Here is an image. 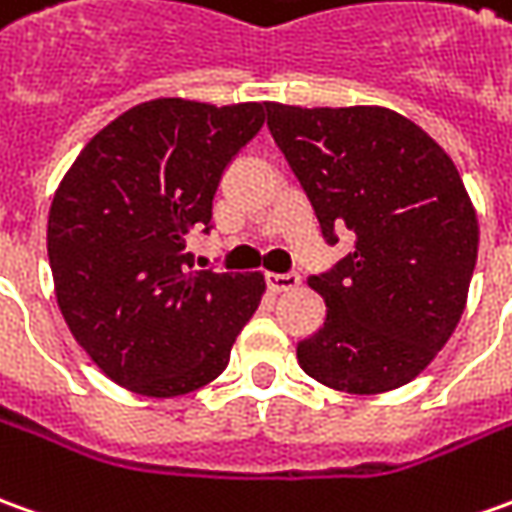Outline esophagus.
<instances>
[{
	"label": "esophagus",
	"mask_w": 512,
	"mask_h": 512,
	"mask_svg": "<svg viewBox=\"0 0 512 512\" xmlns=\"http://www.w3.org/2000/svg\"><path fill=\"white\" fill-rule=\"evenodd\" d=\"M268 288L274 293H285V291H296L299 288V274H266Z\"/></svg>",
	"instance_id": "34e87169"
}]
</instances>
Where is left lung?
Segmentation results:
<instances>
[{
	"label": "left lung",
	"instance_id": "8db88e82",
	"mask_svg": "<svg viewBox=\"0 0 512 512\" xmlns=\"http://www.w3.org/2000/svg\"><path fill=\"white\" fill-rule=\"evenodd\" d=\"M268 130L316 210L321 235L355 252L307 285L324 327L296 346L332 391L385 393L416 380L466 310L480 224L452 157L388 107L268 102Z\"/></svg>",
	"mask_w": 512,
	"mask_h": 512
}]
</instances>
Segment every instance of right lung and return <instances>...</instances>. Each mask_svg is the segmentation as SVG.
Masks as SVG:
<instances>
[{"label":"right lung","instance_id":"add662e5","mask_svg":"<svg viewBox=\"0 0 512 512\" xmlns=\"http://www.w3.org/2000/svg\"><path fill=\"white\" fill-rule=\"evenodd\" d=\"M263 121L266 102H141L57 185L46 224L57 307L121 388L152 399L202 388L255 316L263 274L196 271L188 235L210 224L221 171Z\"/></svg>","mask_w":512,"mask_h":512}]
</instances>
